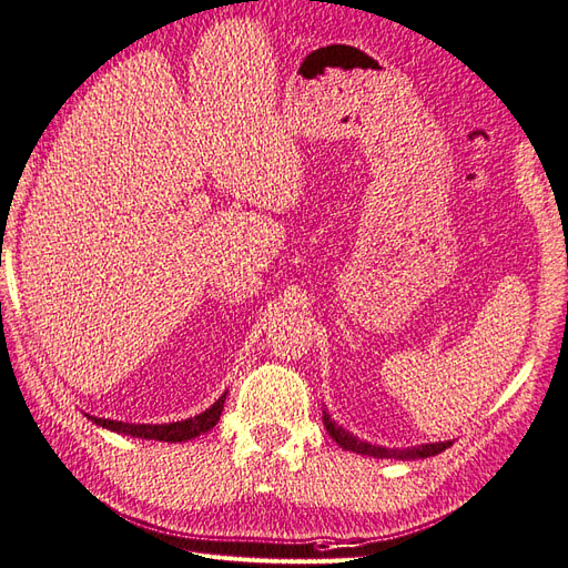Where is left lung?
<instances>
[{
    "instance_id": "left-lung-1",
    "label": "left lung",
    "mask_w": 568,
    "mask_h": 568,
    "mask_svg": "<svg viewBox=\"0 0 568 568\" xmlns=\"http://www.w3.org/2000/svg\"><path fill=\"white\" fill-rule=\"evenodd\" d=\"M323 424L327 428V434L337 440V446H342L344 450H354L362 455H371V458H399V460H409V458H432V455L444 453L446 448L453 446V440H446V444H426L419 448H381V446H371L366 440H358L356 436H352L349 432H344L339 424H335L329 419V414L323 412Z\"/></svg>"
}]
</instances>
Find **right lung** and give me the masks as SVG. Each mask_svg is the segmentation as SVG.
<instances>
[{"label": "right lung", "mask_w": 568, "mask_h": 568, "mask_svg": "<svg viewBox=\"0 0 568 568\" xmlns=\"http://www.w3.org/2000/svg\"><path fill=\"white\" fill-rule=\"evenodd\" d=\"M224 399H226V395H221L210 409L197 414V417H190L185 422H173V424H124V422H110V419H99V417H89V419L93 424L110 428V432H118V434L180 444V440H190L204 432H210L212 426H216V422L221 417V409H224Z\"/></svg>", "instance_id": "right-lung-1"}]
</instances>
